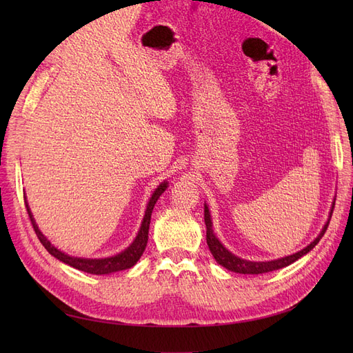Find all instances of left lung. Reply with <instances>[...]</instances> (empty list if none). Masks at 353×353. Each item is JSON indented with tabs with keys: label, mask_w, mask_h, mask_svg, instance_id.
<instances>
[{
	"label": "left lung",
	"mask_w": 353,
	"mask_h": 353,
	"mask_svg": "<svg viewBox=\"0 0 353 353\" xmlns=\"http://www.w3.org/2000/svg\"><path fill=\"white\" fill-rule=\"evenodd\" d=\"M334 209V201L333 206H331V212H330V218L325 222V225L323 228V231L319 232V236L311 243L307 244L305 249L299 250L297 253H293L290 256H285V258L281 259H275V261H268V262H252V261H245L239 258V256L232 254L228 249L223 248V244L216 239L215 232H213L212 228V219H210V212L209 208L205 205V223H206V241L209 245V250L213 254L215 261L222 265L223 268H227L232 272H239V274H265V272H271V271H276L281 270L287 265H292L293 262H296L297 259H301L303 254H306L307 252H311L315 245L318 244V241L321 240V237L324 236V232L328 227L330 219H331V213H333Z\"/></svg>",
	"instance_id": "obj_1"
}]
</instances>
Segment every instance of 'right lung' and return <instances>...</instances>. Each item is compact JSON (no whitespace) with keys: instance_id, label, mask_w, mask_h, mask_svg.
Wrapping results in <instances>:
<instances>
[{"instance_id":"1","label":"right lung","mask_w":353,"mask_h":353,"mask_svg":"<svg viewBox=\"0 0 353 353\" xmlns=\"http://www.w3.org/2000/svg\"><path fill=\"white\" fill-rule=\"evenodd\" d=\"M168 188V183L166 181H163L162 184H160L154 193L152 194L150 197V201H148L147 205V209H145V215L143 218V222H141V227H140V231H138L135 240L132 241V244L130 245V248L125 249L123 252L117 253L114 256H110V258H104V259H83V258H74V256H69L66 254L65 252L59 250L57 248H54L52 245L47 237L42 234L39 230H38V225L37 222L34 219V216H32V212L29 209V205L28 201L25 199V205H26V210H28V215L30 218V222H32V227H34L37 236L39 239V241L42 243V245L48 250L50 254L54 256V258H57L59 261L65 262L70 266H73V268H77L79 271H83V272H88V274H95V275H104V274H112V272H117V271H123V270H128L131 268V266H134L138 259L141 258V254L144 253L145 250V245H147V241H148V227H150V219H152V212H153V208L156 205L157 199L163 194V191Z\"/></svg>"}]
</instances>
